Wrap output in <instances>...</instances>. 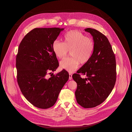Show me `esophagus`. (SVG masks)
<instances>
[{
	"label": "esophagus",
	"instance_id": "1",
	"mask_svg": "<svg viewBox=\"0 0 132 132\" xmlns=\"http://www.w3.org/2000/svg\"><path fill=\"white\" fill-rule=\"evenodd\" d=\"M72 79V74L71 73H69V80H71Z\"/></svg>",
	"mask_w": 132,
	"mask_h": 132
}]
</instances>
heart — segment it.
<instances>
[{
	"label": "heart",
	"mask_w": 132,
	"mask_h": 132,
	"mask_svg": "<svg viewBox=\"0 0 132 132\" xmlns=\"http://www.w3.org/2000/svg\"><path fill=\"white\" fill-rule=\"evenodd\" d=\"M95 44L93 39L86 37L77 30L67 32L63 37V42L55 40L52 44V50L59 59L65 58L69 51L71 57L60 62V66L70 72H72L90 60L93 54Z\"/></svg>",
	"instance_id": "obj_1"
}]
</instances>
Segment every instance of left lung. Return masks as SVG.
Returning a JSON list of instances; mask_svg holds the SVG:
<instances>
[{
	"label": "left lung",
	"mask_w": 132,
	"mask_h": 132,
	"mask_svg": "<svg viewBox=\"0 0 132 132\" xmlns=\"http://www.w3.org/2000/svg\"><path fill=\"white\" fill-rule=\"evenodd\" d=\"M93 37L95 48L90 60L72 75L77 84L75 94L77 102L84 108H93L103 103L116 84L115 55L105 36L96 29L87 28ZM80 73L87 78L82 79Z\"/></svg>",
	"instance_id": "left-lung-1"
}]
</instances>
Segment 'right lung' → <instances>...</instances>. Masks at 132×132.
I'll return each mask as SVG.
<instances>
[{"label":"right lung","instance_id":"1","mask_svg":"<svg viewBox=\"0 0 132 132\" xmlns=\"http://www.w3.org/2000/svg\"><path fill=\"white\" fill-rule=\"evenodd\" d=\"M64 29L35 28L19 44L16 56L17 81L23 95L32 105L48 109L54 105L69 75L63 70L56 75L59 62L52 44Z\"/></svg>","mask_w":132,"mask_h":132}]
</instances>
